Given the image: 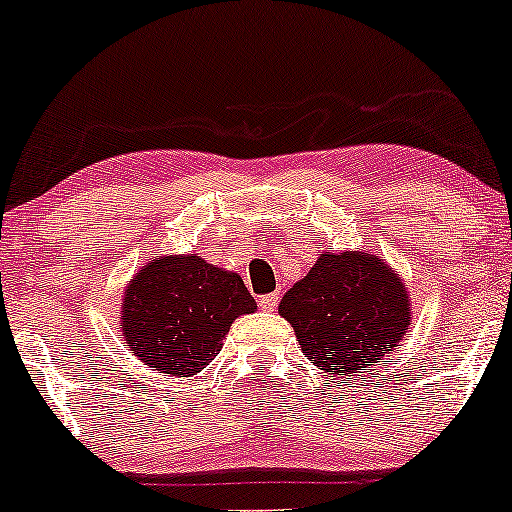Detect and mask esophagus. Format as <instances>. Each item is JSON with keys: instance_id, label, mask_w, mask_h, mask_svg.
<instances>
[{"instance_id": "obj_1", "label": "esophagus", "mask_w": 512, "mask_h": 512, "mask_svg": "<svg viewBox=\"0 0 512 512\" xmlns=\"http://www.w3.org/2000/svg\"><path fill=\"white\" fill-rule=\"evenodd\" d=\"M260 308L264 310V313H272V310L276 308V303H279V293H269V296H260Z\"/></svg>"}]
</instances>
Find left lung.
Listing matches in <instances>:
<instances>
[{"label":"left lung","mask_w":512,"mask_h":512,"mask_svg":"<svg viewBox=\"0 0 512 512\" xmlns=\"http://www.w3.org/2000/svg\"><path fill=\"white\" fill-rule=\"evenodd\" d=\"M279 315L301 351L332 380L380 366L411 325L409 289L395 269L366 250L322 252L284 293Z\"/></svg>","instance_id":"obj_1"}]
</instances>
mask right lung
<instances>
[{"label": "right lung", "instance_id": "1", "mask_svg": "<svg viewBox=\"0 0 512 512\" xmlns=\"http://www.w3.org/2000/svg\"><path fill=\"white\" fill-rule=\"evenodd\" d=\"M255 310L240 274L199 255H161L125 286L122 342L146 368L190 378L214 361L233 322Z\"/></svg>", "mask_w": 512, "mask_h": 512}]
</instances>
